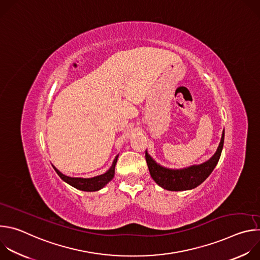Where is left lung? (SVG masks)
I'll list each match as a JSON object with an SVG mask.
<instances>
[{
  "mask_svg": "<svg viewBox=\"0 0 260 260\" xmlns=\"http://www.w3.org/2000/svg\"><path fill=\"white\" fill-rule=\"evenodd\" d=\"M223 143L224 131L222 133L221 141L217 148L216 153L208 161L183 170H170L160 167L150 157L147 151L145 152V158L152 179L160 187L171 191L188 190L199 186L213 172L220 158L222 148H223Z\"/></svg>",
  "mask_w": 260,
  "mask_h": 260,
  "instance_id": "left-lung-1",
  "label": "left lung"
}]
</instances>
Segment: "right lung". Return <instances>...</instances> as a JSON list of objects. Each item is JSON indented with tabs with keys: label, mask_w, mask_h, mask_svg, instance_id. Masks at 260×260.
Returning a JSON list of instances; mask_svg holds the SVG:
<instances>
[{
	"label": "right lung",
	"mask_w": 260,
	"mask_h": 260,
	"mask_svg": "<svg viewBox=\"0 0 260 260\" xmlns=\"http://www.w3.org/2000/svg\"><path fill=\"white\" fill-rule=\"evenodd\" d=\"M117 158L118 155L115 157L112 167L110 168V170L108 172H106L105 174L101 175V176H96L93 178H88V179H83V178H71L68 176H64L63 174H61L57 169H55L53 167V169L55 170V172L57 173V175L68 184H70L71 186L75 187L79 190L82 191H98L101 188H103L105 185L110 182L111 180L113 179L114 174H115V165L117 162Z\"/></svg>",
	"instance_id": "right-lung-1"
}]
</instances>
